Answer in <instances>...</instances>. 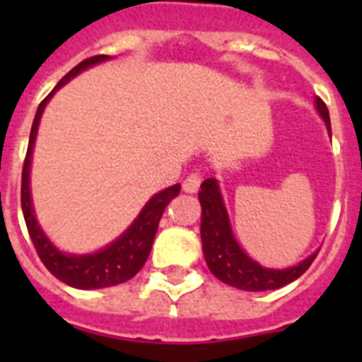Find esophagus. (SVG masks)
<instances>
[{
	"label": "esophagus",
	"instance_id": "esophagus-1",
	"mask_svg": "<svg viewBox=\"0 0 362 362\" xmlns=\"http://www.w3.org/2000/svg\"><path fill=\"white\" fill-rule=\"evenodd\" d=\"M199 186H201V176L197 173H193V175H189L186 180L182 182V189L186 193H195L199 189Z\"/></svg>",
	"mask_w": 362,
	"mask_h": 362
}]
</instances>
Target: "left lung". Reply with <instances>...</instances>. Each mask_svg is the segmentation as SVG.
I'll use <instances>...</instances> for the list:
<instances>
[{
    "instance_id": "obj_1",
    "label": "left lung",
    "mask_w": 362,
    "mask_h": 362,
    "mask_svg": "<svg viewBox=\"0 0 362 362\" xmlns=\"http://www.w3.org/2000/svg\"><path fill=\"white\" fill-rule=\"evenodd\" d=\"M315 109L320 112L327 125V131L331 135V118L327 105L320 98H315ZM199 203H201V240H203V253L209 264L210 272L227 286L237 287L242 291H269V289H280V287L291 284L303 276L317 252L303 259L295 267L287 269H267L261 267L257 261H253L240 244L235 238L231 229V221L227 214L226 203L221 197L220 186L216 178H206L201 184L199 192Z\"/></svg>"
}]
</instances>
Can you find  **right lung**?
<instances>
[{
  "mask_svg": "<svg viewBox=\"0 0 362 362\" xmlns=\"http://www.w3.org/2000/svg\"><path fill=\"white\" fill-rule=\"evenodd\" d=\"M107 59H110V56L99 54V56L81 62L58 82V86L54 88L47 98L42 99L39 109H37L33 125H31L30 144H28L24 169H22V212H24L25 226H28V233H30L31 242H33V246L37 250V255L41 257L42 264L58 280H62L71 287H76V289H101V287L118 286V284L131 280L146 263L150 250H152L153 237H156V231H158L159 220H161V216L165 212V206L180 193V184H175V186L167 187L163 192L156 193L144 204V209L141 210V214L136 216L135 221L115 242H110L109 246L101 247L99 252L84 253V255L59 252L39 226V221L35 218V210H33V203H31L30 170L33 144H35L42 110H45V107H47L54 93L58 92L64 84H67L73 76H76L88 67H92V65L107 62Z\"/></svg>",
  "mask_w": 362,
  "mask_h": 362,
  "instance_id": "1",
  "label": "right lung"
}]
</instances>
